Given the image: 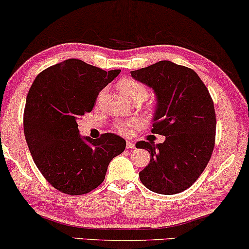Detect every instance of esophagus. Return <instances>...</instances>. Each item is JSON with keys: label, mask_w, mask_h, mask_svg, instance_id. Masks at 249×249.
Returning <instances> with one entry per match:
<instances>
[{"label": "esophagus", "mask_w": 249, "mask_h": 249, "mask_svg": "<svg viewBox=\"0 0 249 249\" xmlns=\"http://www.w3.org/2000/svg\"><path fill=\"white\" fill-rule=\"evenodd\" d=\"M126 147L127 148H135V144L132 142V141H127V142H126Z\"/></svg>", "instance_id": "1"}]
</instances>
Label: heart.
Listing matches in <instances>:
<instances>
[{
	"label": "heart",
	"mask_w": 249,
	"mask_h": 249,
	"mask_svg": "<svg viewBox=\"0 0 249 249\" xmlns=\"http://www.w3.org/2000/svg\"><path fill=\"white\" fill-rule=\"evenodd\" d=\"M118 89L122 92V95L124 96L126 99H128L129 102L135 101V99L142 98L145 99L147 97L148 92L146 87L143 84H141L140 81H136L134 79H129V78H123L118 83ZM137 123L134 120L129 121H117L114 124L115 131L123 135H128L134 131V128L137 127Z\"/></svg>",
	"instance_id": "heart-1"
}]
</instances>
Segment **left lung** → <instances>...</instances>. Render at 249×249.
<instances>
[{"instance_id": "left-lung-1", "label": "left lung", "mask_w": 249, "mask_h": 249, "mask_svg": "<svg viewBox=\"0 0 249 249\" xmlns=\"http://www.w3.org/2000/svg\"><path fill=\"white\" fill-rule=\"evenodd\" d=\"M131 75L154 89L158 106L152 133L165 136L163 143H136L137 148L151 154L140 180L157 194H180L201 176L213 154L216 139L213 98L195 70L171 61H159Z\"/></svg>"}]
</instances>
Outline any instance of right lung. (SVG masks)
<instances>
[{"instance_id": "add662e5", "label": "right lung", "mask_w": 249, "mask_h": 249, "mask_svg": "<svg viewBox=\"0 0 249 249\" xmlns=\"http://www.w3.org/2000/svg\"><path fill=\"white\" fill-rule=\"evenodd\" d=\"M120 72L68 59L44 69L30 88L23 114L25 140L36 168L62 194L94 190L105 179L109 162L125 150V140L112 133L83 139L77 124Z\"/></svg>"}]
</instances>
